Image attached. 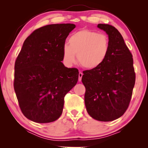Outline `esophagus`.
<instances>
[{
	"label": "esophagus",
	"mask_w": 148,
	"mask_h": 148,
	"mask_svg": "<svg viewBox=\"0 0 148 148\" xmlns=\"http://www.w3.org/2000/svg\"><path fill=\"white\" fill-rule=\"evenodd\" d=\"M83 77V73L82 72H79V82H81L82 81V78Z\"/></svg>",
	"instance_id": "1"
}]
</instances>
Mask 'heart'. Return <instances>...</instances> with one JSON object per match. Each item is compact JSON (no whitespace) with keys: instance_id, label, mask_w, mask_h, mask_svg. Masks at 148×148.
Returning <instances> with one entry per match:
<instances>
[{"instance_id":"b5f03b06","label":"heart","mask_w":148,"mask_h":148,"mask_svg":"<svg viewBox=\"0 0 148 148\" xmlns=\"http://www.w3.org/2000/svg\"><path fill=\"white\" fill-rule=\"evenodd\" d=\"M108 36L90 29H81L69 38V45L62 47V58L66 65L76 61L89 70L96 69L105 62L110 52Z\"/></svg>"}]
</instances>
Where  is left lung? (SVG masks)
<instances>
[{"mask_svg":"<svg viewBox=\"0 0 148 148\" xmlns=\"http://www.w3.org/2000/svg\"><path fill=\"white\" fill-rule=\"evenodd\" d=\"M108 36L110 52L105 62L94 70L85 71L87 112L100 121L119 119L128 108L135 82L133 56L118 30L108 24L97 26Z\"/></svg>","mask_w":148,"mask_h":148,"instance_id":"8db88e82","label":"left lung"}]
</instances>
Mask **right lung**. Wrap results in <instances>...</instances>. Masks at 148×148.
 I'll return each instance as SVG.
<instances>
[{"label":"right lung","mask_w":148,"mask_h":148,"mask_svg":"<svg viewBox=\"0 0 148 148\" xmlns=\"http://www.w3.org/2000/svg\"><path fill=\"white\" fill-rule=\"evenodd\" d=\"M75 27L72 23L44 26L23 42L15 63L14 90L22 113L30 121L57 120L64 96L77 82L78 70L61 62L65 40Z\"/></svg>","instance_id":"right-lung-1"}]
</instances>
